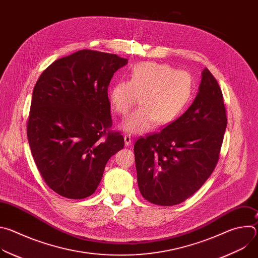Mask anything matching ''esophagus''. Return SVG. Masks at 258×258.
Listing matches in <instances>:
<instances>
[{"mask_svg": "<svg viewBox=\"0 0 258 258\" xmlns=\"http://www.w3.org/2000/svg\"><path fill=\"white\" fill-rule=\"evenodd\" d=\"M124 143H125V146H131L132 137L130 135H124Z\"/></svg>", "mask_w": 258, "mask_h": 258, "instance_id": "esophagus-1", "label": "esophagus"}]
</instances>
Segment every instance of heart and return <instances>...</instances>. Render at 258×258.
I'll return each instance as SVG.
<instances>
[{
    "label": "heart",
    "instance_id": "obj_1",
    "mask_svg": "<svg viewBox=\"0 0 258 258\" xmlns=\"http://www.w3.org/2000/svg\"><path fill=\"white\" fill-rule=\"evenodd\" d=\"M192 95L193 80L187 71L142 62L132 69L130 81H120L111 88L109 99L115 112L125 115L140 98L141 106L124 118L121 127L131 134H142L154 122L165 125L175 120L185 111Z\"/></svg>",
    "mask_w": 258,
    "mask_h": 258
}]
</instances>
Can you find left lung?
Instances as JSON below:
<instances>
[{
    "instance_id": "1",
    "label": "left lung",
    "mask_w": 258,
    "mask_h": 258,
    "mask_svg": "<svg viewBox=\"0 0 258 258\" xmlns=\"http://www.w3.org/2000/svg\"><path fill=\"white\" fill-rule=\"evenodd\" d=\"M223 93L205 68L194 102L161 132L134 146L138 186L153 204L176 205L197 192L214 170L227 127Z\"/></svg>"
}]
</instances>
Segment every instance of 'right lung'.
I'll return each mask as SVG.
<instances>
[{"mask_svg": "<svg viewBox=\"0 0 258 258\" xmlns=\"http://www.w3.org/2000/svg\"><path fill=\"white\" fill-rule=\"evenodd\" d=\"M125 64L115 54L81 50L54 61L34 86L28 143L43 179L60 196H91L107 161L124 147L121 134L110 130L107 92Z\"/></svg>", "mask_w": 258, "mask_h": 258, "instance_id": "1", "label": "right lung"}]
</instances>
